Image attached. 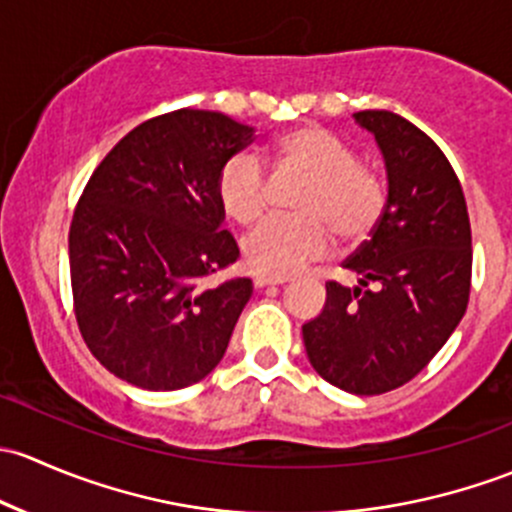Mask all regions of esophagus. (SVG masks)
Masks as SVG:
<instances>
[{
    "label": "esophagus",
    "mask_w": 512,
    "mask_h": 512,
    "mask_svg": "<svg viewBox=\"0 0 512 512\" xmlns=\"http://www.w3.org/2000/svg\"><path fill=\"white\" fill-rule=\"evenodd\" d=\"M281 283H286V281H283V278H266V276L254 278L256 288H271V286H281Z\"/></svg>",
    "instance_id": "1"
}]
</instances>
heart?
Listing matches in <instances>:
<instances>
[{
  "instance_id": "b5f03b06",
  "label": "heart",
  "mask_w": 512,
  "mask_h": 512,
  "mask_svg": "<svg viewBox=\"0 0 512 512\" xmlns=\"http://www.w3.org/2000/svg\"><path fill=\"white\" fill-rule=\"evenodd\" d=\"M273 167L305 177L295 199V219H268L241 244L249 271L266 278H286L318 261L333 246L360 244L377 229L387 209V184L377 172L357 165V155L320 125H298L273 147ZM221 212L241 226L261 219L268 184L261 165L249 155L229 160L217 182Z\"/></svg>"
}]
</instances>
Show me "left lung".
Segmentation results:
<instances>
[{
    "label": "left lung",
    "mask_w": 512,
    "mask_h": 512,
    "mask_svg": "<svg viewBox=\"0 0 512 512\" xmlns=\"http://www.w3.org/2000/svg\"><path fill=\"white\" fill-rule=\"evenodd\" d=\"M387 167V209L328 281L318 318L303 325L313 370L350 394H384L416 377L461 323L471 293V221L461 182L434 140L389 110L355 113Z\"/></svg>",
    "instance_id": "obj_1"
}]
</instances>
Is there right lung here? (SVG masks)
Listing matches in <instances>:
<instances>
[{"label":"right lung","instance_id":"obj_1","mask_svg":"<svg viewBox=\"0 0 512 512\" xmlns=\"http://www.w3.org/2000/svg\"><path fill=\"white\" fill-rule=\"evenodd\" d=\"M254 128L214 110H175L130 130L96 167L68 231L73 310L115 377L172 392L207 377L254 286L207 278L239 258L217 182Z\"/></svg>","mask_w":512,"mask_h":512}]
</instances>
